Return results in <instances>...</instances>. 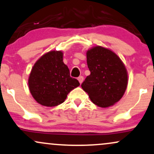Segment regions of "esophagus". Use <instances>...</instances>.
<instances>
[{
  "mask_svg": "<svg viewBox=\"0 0 154 154\" xmlns=\"http://www.w3.org/2000/svg\"><path fill=\"white\" fill-rule=\"evenodd\" d=\"M78 80H79V83L81 84L82 82L83 81V76H82V75H81V76H79V78H78Z\"/></svg>",
  "mask_w": 154,
  "mask_h": 154,
  "instance_id": "obj_1",
  "label": "esophagus"
}]
</instances>
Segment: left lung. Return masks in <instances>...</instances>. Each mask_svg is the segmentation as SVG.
I'll return each mask as SVG.
<instances>
[{
  "mask_svg": "<svg viewBox=\"0 0 154 154\" xmlns=\"http://www.w3.org/2000/svg\"><path fill=\"white\" fill-rule=\"evenodd\" d=\"M87 64L91 71L81 84L91 101L100 107L118 102L127 86V72L118 56L100 46L87 51Z\"/></svg>",
  "mask_w": 154,
  "mask_h": 154,
  "instance_id": "8db88e82",
  "label": "left lung"
}]
</instances>
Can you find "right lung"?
<instances>
[{
  "instance_id": "obj_1",
  "label": "right lung",
  "mask_w": 154,
  "mask_h": 154,
  "mask_svg": "<svg viewBox=\"0 0 154 154\" xmlns=\"http://www.w3.org/2000/svg\"><path fill=\"white\" fill-rule=\"evenodd\" d=\"M28 84L35 100L47 107L63 103L71 91L80 85L77 79L70 76L61 51H49L38 60L32 69Z\"/></svg>"
}]
</instances>
